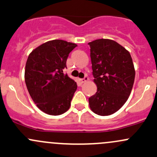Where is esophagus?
Instances as JSON below:
<instances>
[{
	"label": "esophagus",
	"instance_id": "34e87169",
	"mask_svg": "<svg viewBox=\"0 0 157 157\" xmlns=\"http://www.w3.org/2000/svg\"><path fill=\"white\" fill-rule=\"evenodd\" d=\"M89 80V78H88V77L87 76H85V78H82V79H81V82H82V83H85V82H87V81Z\"/></svg>",
	"mask_w": 157,
	"mask_h": 157
}]
</instances>
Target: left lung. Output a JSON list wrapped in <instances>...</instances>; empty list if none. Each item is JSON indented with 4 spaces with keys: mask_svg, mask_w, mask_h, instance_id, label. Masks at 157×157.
Listing matches in <instances>:
<instances>
[{
    "mask_svg": "<svg viewBox=\"0 0 157 157\" xmlns=\"http://www.w3.org/2000/svg\"><path fill=\"white\" fill-rule=\"evenodd\" d=\"M90 47L94 82L97 93L89 98L92 112L101 116L114 114L125 104L134 83L135 71L129 52L117 42L99 39Z\"/></svg>",
    "mask_w": 157,
    "mask_h": 157,
    "instance_id": "1",
    "label": "left lung"
}]
</instances>
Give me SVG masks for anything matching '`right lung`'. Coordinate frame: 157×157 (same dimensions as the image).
<instances>
[{
	"label": "right lung",
	"instance_id": "right-lung-1",
	"mask_svg": "<svg viewBox=\"0 0 157 157\" xmlns=\"http://www.w3.org/2000/svg\"><path fill=\"white\" fill-rule=\"evenodd\" d=\"M75 43L54 40L33 49L27 60L25 81L31 99L45 114L60 115L70 109L76 82L63 73Z\"/></svg>",
	"mask_w": 157,
	"mask_h": 157
}]
</instances>
